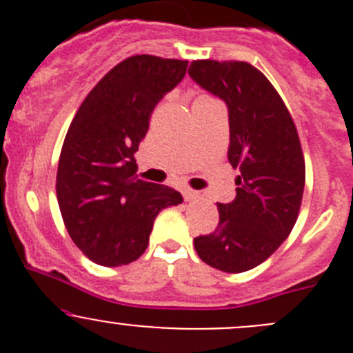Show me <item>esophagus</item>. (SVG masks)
I'll use <instances>...</instances> for the list:
<instances>
[{"instance_id": "1", "label": "esophagus", "mask_w": 353, "mask_h": 353, "mask_svg": "<svg viewBox=\"0 0 353 353\" xmlns=\"http://www.w3.org/2000/svg\"><path fill=\"white\" fill-rule=\"evenodd\" d=\"M183 194H184V199H186V201H193V199L199 198L198 191H193V190H184Z\"/></svg>"}]
</instances>
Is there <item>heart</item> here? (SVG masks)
<instances>
[{"mask_svg":"<svg viewBox=\"0 0 353 353\" xmlns=\"http://www.w3.org/2000/svg\"><path fill=\"white\" fill-rule=\"evenodd\" d=\"M199 99H210V97H199Z\"/></svg>","mask_w":353,"mask_h":353,"instance_id":"heart-1","label":"heart"}]
</instances>
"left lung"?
<instances>
[{"label": "left lung", "instance_id": "1", "mask_svg": "<svg viewBox=\"0 0 353 353\" xmlns=\"http://www.w3.org/2000/svg\"><path fill=\"white\" fill-rule=\"evenodd\" d=\"M188 73L225 102L229 162L241 170L236 198L216 205L219 227L196 237L194 249L220 272H248L280 248L297 220L305 183L297 130L275 87L249 63L201 59Z\"/></svg>", "mask_w": 353, "mask_h": 353}]
</instances>
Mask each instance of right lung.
Returning a JSON list of instances; mask_svg holds the SVG:
<instances>
[{"instance_id":"obj_1","label":"right lung","mask_w":353,"mask_h":353,"mask_svg":"<svg viewBox=\"0 0 353 353\" xmlns=\"http://www.w3.org/2000/svg\"><path fill=\"white\" fill-rule=\"evenodd\" d=\"M188 61L140 54L124 59L92 88L68 130L56 194L73 243L101 266L133 263L152 227L179 191L137 176L134 152L152 110L186 74Z\"/></svg>"}]
</instances>
